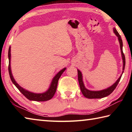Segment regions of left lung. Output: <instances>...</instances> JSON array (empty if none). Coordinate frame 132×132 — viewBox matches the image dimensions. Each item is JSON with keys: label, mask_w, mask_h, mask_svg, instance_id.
<instances>
[{"label": "left lung", "mask_w": 132, "mask_h": 132, "mask_svg": "<svg viewBox=\"0 0 132 132\" xmlns=\"http://www.w3.org/2000/svg\"><path fill=\"white\" fill-rule=\"evenodd\" d=\"M113 32L115 34V35L118 37V39H119V44H120V50H121V53H122V59H123V70H125V56L123 52V42L121 38V37L119 35V33L116 30V28H113ZM77 73H78V80H79V85L80 90L82 94L85 97L90 98V99H92V98H102L104 97H105L106 96L109 95V94L113 92V90H115V88L117 87V85L119 83L120 79H121L122 75L119 77V79L117 80V81L115 82L112 86H111L110 87H109L106 89H105V90H101V91H90L88 90L85 87L83 81H82V75L81 71L79 70H77ZM122 73H123V71H122Z\"/></svg>", "instance_id": "8db88e82"}]
</instances>
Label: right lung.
I'll return each mask as SVG.
<instances>
[{"label":"right lung","instance_id":"obj_1","mask_svg":"<svg viewBox=\"0 0 132 132\" xmlns=\"http://www.w3.org/2000/svg\"><path fill=\"white\" fill-rule=\"evenodd\" d=\"M10 46L9 49V52H8V57H9V73L10 77L11 79V80L13 82V83L14 84L15 87L19 89V90L25 96V97L28 99L29 100H31V101H48V100H51L52 98L53 95H55L56 91L57 86V82L58 80H59L60 77L61 76L62 73L64 72V71L66 70V68H64L59 71L57 74L53 78L52 82H51V86L50 88L44 93L41 94H35L33 93H31L30 91H27L26 90H24L18 84L16 81H15L14 78L13 77V75L12 74V71H11V68H10Z\"/></svg>","mask_w":132,"mask_h":132}]
</instances>
